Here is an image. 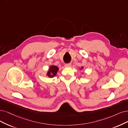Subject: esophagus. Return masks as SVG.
Returning a JSON list of instances; mask_svg holds the SVG:
<instances>
[{"label":"esophagus","mask_w":128,"mask_h":128,"mask_svg":"<svg viewBox=\"0 0 128 128\" xmlns=\"http://www.w3.org/2000/svg\"><path fill=\"white\" fill-rule=\"evenodd\" d=\"M65 66L66 67V68H70V66H71V64H65Z\"/></svg>","instance_id":"obj_1"}]
</instances>
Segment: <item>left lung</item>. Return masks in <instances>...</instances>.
<instances>
[{
	"instance_id": "8db88e82",
	"label": "left lung",
	"mask_w": 128,
	"mask_h": 128,
	"mask_svg": "<svg viewBox=\"0 0 128 128\" xmlns=\"http://www.w3.org/2000/svg\"><path fill=\"white\" fill-rule=\"evenodd\" d=\"M83 68V67H82V68Z\"/></svg>"
}]
</instances>
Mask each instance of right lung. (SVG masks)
<instances>
[{"mask_svg":"<svg viewBox=\"0 0 128 128\" xmlns=\"http://www.w3.org/2000/svg\"><path fill=\"white\" fill-rule=\"evenodd\" d=\"M58 70V68L56 66L52 65L49 68L48 71L47 73V75L49 78H53L56 76V75Z\"/></svg>","mask_w":128,"mask_h":128,"instance_id":"obj_1","label":"right lung"}]
</instances>
